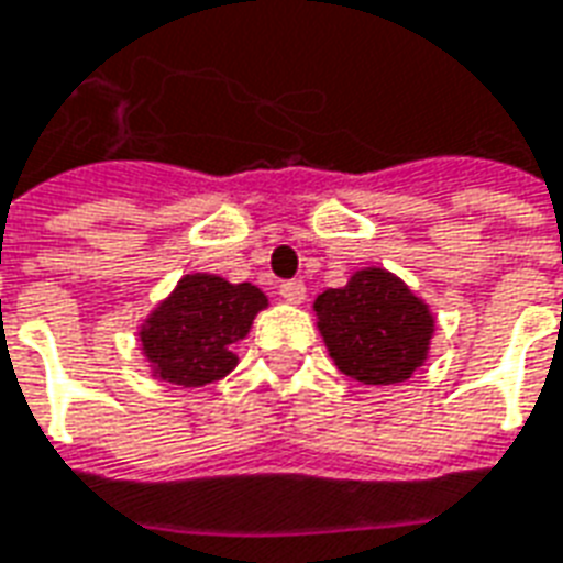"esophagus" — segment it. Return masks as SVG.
<instances>
[{"label":"esophagus","instance_id":"esophagus-1","mask_svg":"<svg viewBox=\"0 0 563 563\" xmlns=\"http://www.w3.org/2000/svg\"><path fill=\"white\" fill-rule=\"evenodd\" d=\"M280 298L289 303H301L307 298V286L301 280H289L280 286Z\"/></svg>","mask_w":563,"mask_h":563}]
</instances>
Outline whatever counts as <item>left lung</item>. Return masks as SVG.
Instances as JSON below:
<instances>
[{"label":"left lung","mask_w":563,"mask_h":563,"mask_svg":"<svg viewBox=\"0 0 563 563\" xmlns=\"http://www.w3.org/2000/svg\"><path fill=\"white\" fill-rule=\"evenodd\" d=\"M316 328L343 376L361 385H399L430 357L435 316L394 271H355L345 286L313 301Z\"/></svg>","instance_id":"obj_1"}]
</instances>
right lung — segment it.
I'll return each instance as SVG.
<instances>
[{
	"instance_id": "1",
	"label": "right lung",
	"mask_w": 563,
	"mask_h": 563,
	"mask_svg": "<svg viewBox=\"0 0 563 563\" xmlns=\"http://www.w3.org/2000/svg\"><path fill=\"white\" fill-rule=\"evenodd\" d=\"M268 298L253 283L185 274L140 324V349L154 378L202 387L239 366L235 345L250 334Z\"/></svg>"
}]
</instances>
